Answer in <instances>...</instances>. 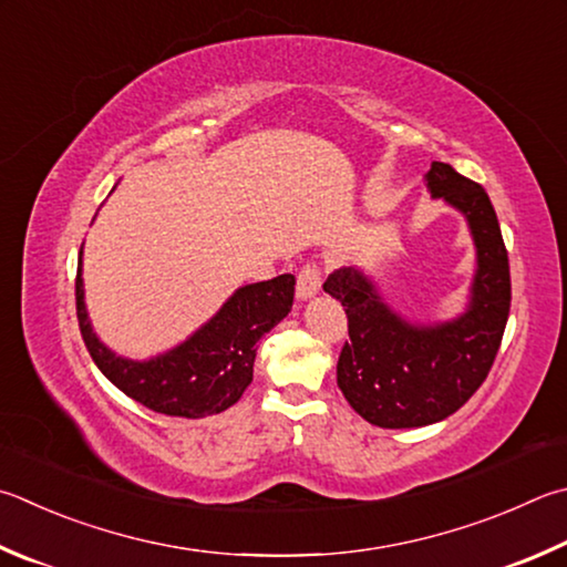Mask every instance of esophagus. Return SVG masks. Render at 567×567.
Listing matches in <instances>:
<instances>
[{"label": "esophagus", "mask_w": 567, "mask_h": 567, "mask_svg": "<svg viewBox=\"0 0 567 567\" xmlns=\"http://www.w3.org/2000/svg\"><path fill=\"white\" fill-rule=\"evenodd\" d=\"M319 287H322V267L317 262L302 265L300 275H297V297L307 300V297H312Z\"/></svg>", "instance_id": "obj_1"}]
</instances>
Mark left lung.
I'll return each instance as SVG.
<instances>
[{"label":"left lung","mask_w":567,"mask_h":567,"mask_svg":"<svg viewBox=\"0 0 567 567\" xmlns=\"http://www.w3.org/2000/svg\"><path fill=\"white\" fill-rule=\"evenodd\" d=\"M429 190L466 213L478 248L468 312L456 322L411 327L352 267L327 277L324 292L342 302L349 342L337 384L359 416L382 429L434 424L458 411L486 382L511 312V267L488 193L449 163H434Z\"/></svg>","instance_id":"obj_1"}]
</instances>
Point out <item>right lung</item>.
I'll return each instance as SVG.
<instances>
[{
    "label": "right lung",
    "instance_id": "obj_1",
    "mask_svg": "<svg viewBox=\"0 0 567 567\" xmlns=\"http://www.w3.org/2000/svg\"><path fill=\"white\" fill-rule=\"evenodd\" d=\"M292 300L295 275L245 285L188 342L151 362H128L91 332L81 260L76 270V317L91 359L123 394L166 416L200 419L233 406L252 382L257 342L287 317Z\"/></svg>",
    "mask_w": 567,
    "mask_h": 567
}]
</instances>
